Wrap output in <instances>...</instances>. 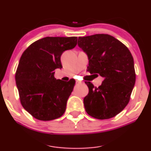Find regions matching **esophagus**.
Masks as SVG:
<instances>
[{"label":"esophagus","instance_id":"1","mask_svg":"<svg viewBox=\"0 0 151 151\" xmlns=\"http://www.w3.org/2000/svg\"><path fill=\"white\" fill-rule=\"evenodd\" d=\"M76 83L77 84H81L82 83V81H76Z\"/></svg>","mask_w":151,"mask_h":151}]
</instances>
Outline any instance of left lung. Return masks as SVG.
Instances as JSON below:
<instances>
[{
	"mask_svg": "<svg viewBox=\"0 0 151 151\" xmlns=\"http://www.w3.org/2000/svg\"><path fill=\"white\" fill-rule=\"evenodd\" d=\"M78 46L88 55V70L104 78L98 88L85 82L89 88L83 99L86 111L100 120L113 118L130 101L135 83L132 55L124 44L108 34L78 37Z\"/></svg>",
	"mask_w": 151,
	"mask_h": 151,
	"instance_id": "1",
	"label": "left lung"
}]
</instances>
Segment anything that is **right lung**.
Masks as SVG:
<instances>
[{
    "mask_svg": "<svg viewBox=\"0 0 151 151\" xmlns=\"http://www.w3.org/2000/svg\"><path fill=\"white\" fill-rule=\"evenodd\" d=\"M76 44L77 37H46L31 44L21 56L15 76L20 103L37 120H55L64 114L75 80H57L54 70L62 68L63 52Z\"/></svg>",
    "mask_w": 151,
    "mask_h": 151,
    "instance_id": "1",
    "label": "right lung"
}]
</instances>
